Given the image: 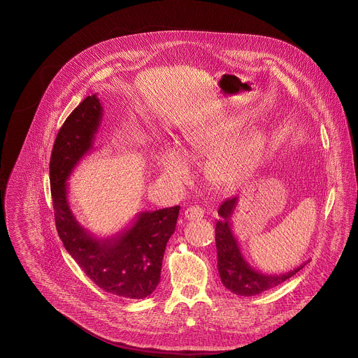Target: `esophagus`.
I'll return each instance as SVG.
<instances>
[{
    "label": "esophagus",
    "mask_w": 358,
    "mask_h": 358,
    "mask_svg": "<svg viewBox=\"0 0 358 358\" xmlns=\"http://www.w3.org/2000/svg\"><path fill=\"white\" fill-rule=\"evenodd\" d=\"M184 217H185V220H188V221L201 220V218L203 217V210H202L201 207H196V206L189 207V208H187V210H185Z\"/></svg>",
    "instance_id": "34e87169"
}]
</instances>
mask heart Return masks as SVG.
<instances>
[{
    "instance_id": "1",
    "label": "heart",
    "mask_w": 358,
    "mask_h": 358,
    "mask_svg": "<svg viewBox=\"0 0 358 358\" xmlns=\"http://www.w3.org/2000/svg\"><path fill=\"white\" fill-rule=\"evenodd\" d=\"M245 120L239 115H224L189 127L185 134V151L191 157L217 150L208 163L210 180L221 188H232L248 178L261 164L266 137L259 130H249L234 137ZM156 164L164 181L180 185L188 181L191 166L182 152L164 145L156 152Z\"/></svg>"
}]
</instances>
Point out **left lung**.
Returning <instances> with one entry per match:
<instances>
[{
    "label": "left lung",
    "mask_w": 358,
    "mask_h": 358,
    "mask_svg": "<svg viewBox=\"0 0 358 358\" xmlns=\"http://www.w3.org/2000/svg\"><path fill=\"white\" fill-rule=\"evenodd\" d=\"M238 206V196L225 199L218 210L220 220L215 227V243L218 253V272L224 286L238 296H255L265 290H269L293 275H296L303 266H297L293 271L268 275L255 271L243 258L239 243L232 232V215Z\"/></svg>",
    "instance_id": "1"
}]
</instances>
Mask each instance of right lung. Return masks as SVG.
Segmentation results:
<instances>
[{
  "mask_svg": "<svg viewBox=\"0 0 358 358\" xmlns=\"http://www.w3.org/2000/svg\"><path fill=\"white\" fill-rule=\"evenodd\" d=\"M101 117L103 109L97 96H87L57 136L49 163L57 231L65 249L94 285L115 296L144 299L160 282L166 245L176 231L180 207L138 213L130 227L103 239L76 221L68 202L66 181L93 148Z\"/></svg>",
  "mask_w": 358,
  "mask_h": 358,
  "instance_id": "1",
  "label": "right lung"
}]
</instances>
